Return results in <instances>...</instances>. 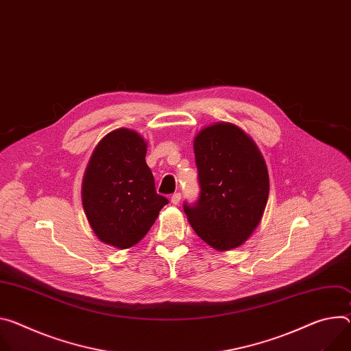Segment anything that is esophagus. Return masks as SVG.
<instances>
[{
  "label": "esophagus",
  "instance_id": "34e87169",
  "mask_svg": "<svg viewBox=\"0 0 351 351\" xmlns=\"http://www.w3.org/2000/svg\"><path fill=\"white\" fill-rule=\"evenodd\" d=\"M180 193H173L172 196H171V203L172 204H179V202H180Z\"/></svg>",
  "mask_w": 351,
  "mask_h": 351
}]
</instances>
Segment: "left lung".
<instances>
[{"instance_id": "8db88e82", "label": "left lung", "mask_w": 351, "mask_h": 351, "mask_svg": "<svg viewBox=\"0 0 351 351\" xmlns=\"http://www.w3.org/2000/svg\"><path fill=\"white\" fill-rule=\"evenodd\" d=\"M200 197L183 204L195 232L215 250L245 243L261 224L269 199V172L254 141L238 125L219 121L193 141Z\"/></svg>"}]
</instances>
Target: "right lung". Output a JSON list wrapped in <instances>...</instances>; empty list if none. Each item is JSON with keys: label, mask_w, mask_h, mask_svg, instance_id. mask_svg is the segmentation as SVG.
<instances>
[{"label": "right lung", "mask_w": 351, "mask_h": 351, "mask_svg": "<svg viewBox=\"0 0 351 351\" xmlns=\"http://www.w3.org/2000/svg\"><path fill=\"white\" fill-rule=\"evenodd\" d=\"M145 154L147 141L137 132L117 129L95 147L84 173L81 196L89 226L119 249L138 243L168 204L156 193Z\"/></svg>", "instance_id": "add662e5"}]
</instances>
